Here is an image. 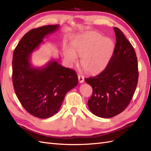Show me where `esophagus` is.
Segmentation results:
<instances>
[{
    "instance_id": "34e87169",
    "label": "esophagus",
    "mask_w": 151,
    "mask_h": 151,
    "mask_svg": "<svg viewBox=\"0 0 151 151\" xmlns=\"http://www.w3.org/2000/svg\"><path fill=\"white\" fill-rule=\"evenodd\" d=\"M78 81L80 83H82L84 82V76L82 75H78Z\"/></svg>"
}]
</instances>
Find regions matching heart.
<instances>
[{"instance_id": "1", "label": "heart", "mask_w": 151, "mask_h": 151, "mask_svg": "<svg viewBox=\"0 0 151 151\" xmlns=\"http://www.w3.org/2000/svg\"><path fill=\"white\" fill-rule=\"evenodd\" d=\"M72 50L66 49L65 56L70 63L77 62V54L82 57L81 63L89 73L102 71L110 61L114 50V43L109 37H104L95 32L78 37L72 43Z\"/></svg>"}]
</instances>
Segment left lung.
Instances as JSON below:
<instances>
[{"mask_svg": "<svg viewBox=\"0 0 151 151\" xmlns=\"http://www.w3.org/2000/svg\"><path fill=\"white\" fill-rule=\"evenodd\" d=\"M116 43L104 70L85 78L93 88L88 107L94 115L110 118L123 111L132 100L138 82L137 59L133 46L122 31L114 28Z\"/></svg>", "mask_w": 151, "mask_h": 151, "instance_id": "8db88e82", "label": "left lung"}]
</instances>
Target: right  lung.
Returning <instances> with one entry per match:
<instances>
[{
	"instance_id": "right-lung-1",
	"label": "right lung",
	"mask_w": 151,
	"mask_h": 151,
	"mask_svg": "<svg viewBox=\"0 0 151 151\" xmlns=\"http://www.w3.org/2000/svg\"><path fill=\"white\" fill-rule=\"evenodd\" d=\"M58 25H45L28 32L17 44L12 60L14 91L25 110L35 117L45 119L59 110L65 94L78 84L76 71L51 61L44 68L35 69L30 54L46 35L55 32Z\"/></svg>"
}]
</instances>
